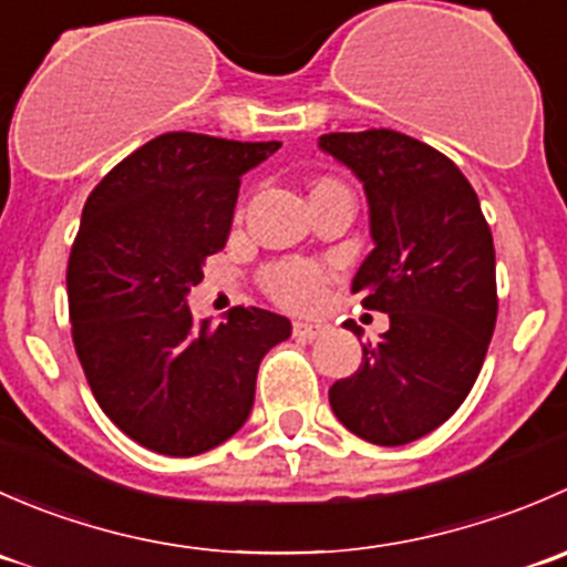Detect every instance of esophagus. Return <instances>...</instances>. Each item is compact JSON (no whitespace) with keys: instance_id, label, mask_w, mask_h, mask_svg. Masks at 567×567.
I'll return each mask as SVG.
<instances>
[{"instance_id":"esophagus-1","label":"esophagus","mask_w":567,"mask_h":567,"mask_svg":"<svg viewBox=\"0 0 567 567\" xmlns=\"http://www.w3.org/2000/svg\"><path fill=\"white\" fill-rule=\"evenodd\" d=\"M326 331H329L326 323H310V320H296L293 323V337H299V340H316V337L326 334Z\"/></svg>"}]
</instances>
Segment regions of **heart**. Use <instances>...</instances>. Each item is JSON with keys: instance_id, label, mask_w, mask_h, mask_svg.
Segmentation results:
<instances>
[{"instance_id": "b5f03b06", "label": "heart", "mask_w": 567, "mask_h": 567, "mask_svg": "<svg viewBox=\"0 0 567 567\" xmlns=\"http://www.w3.org/2000/svg\"><path fill=\"white\" fill-rule=\"evenodd\" d=\"M262 290L277 305L305 310V307L316 305L323 293V274L316 262L307 260L274 262L262 271Z\"/></svg>"}]
</instances>
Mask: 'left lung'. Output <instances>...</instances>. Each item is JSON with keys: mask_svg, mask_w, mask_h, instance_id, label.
Masks as SVG:
<instances>
[{"mask_svg": "<svg viewBox=\"0 0 567 567\" xmlns=\"http://www.w3.org/2000/svg\"><path fill=\"white\" fill-rule=\"evenodd\" d=\"M318 145L362 181L375 249L351 290L390 316L329 403L359 439L398 447L447 422L477 381L499 310L494 238L472 183L436 147L390 128Z\"/></svg>", "mask_w": 567, "mask_h": 567, "instance_id": "1", "label": "left lung"}]
</instances>
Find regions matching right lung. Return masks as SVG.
<instances>
[{
  "label": "right lung",
  "instance_id": "add662e5",
  "mask_svg": "<svg viewBox=\"0 0 567 567\" xmlns=\"http://www.w3.org/2000/svg\"><path fill=\"white\" fill-rule=\"evenodd\" d=\"M279 142L162 134L117 164L82 210L68 260L73 346L104 414L142 447L188 458L227 442L257 368L290 320L233 307L194 320L186 296L225 249L241 175Z\"/></svg>",
  "mask_w": 567,
  "mask_h": 567
}]
</instances>
